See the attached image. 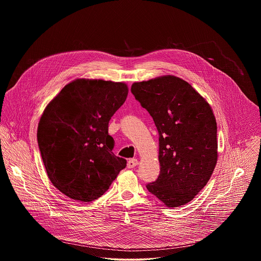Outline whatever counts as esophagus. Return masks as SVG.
Returning a JSON list of instances; mask_svg holds the SVG:
<instances>
[{
    "mask_svg": "<svg viewBox=\"0 0 261 261\" xmlns=\"http://www.w3.org/2000/svg\"><path fill=\"white\" fill-rule=\"evenodd\" d=\"M138 164V160L137 159H130L127 162V167L128 168H134Z\"/></svg>",
    "mask_w": 261,
    "mask_h": 261,
    "instance_id": "obj_1",
    "label": "esophagus"
}]
</instances>
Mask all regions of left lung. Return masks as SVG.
Listing matches in <instances>:
<instances>
[{
  "label": "left lung",
  "instance_id": "1",
  "mask_svg": "<svg viewBox=\"0 0 261 261\" xmlns=\"http://www.w3.org/2000/svg\"><path fill=\"white\" fill-rule=\"evenodd\" d=\"M131 92L160 135L161 172L146 187L168 207L186 204L206 185L217 162V126L211 106L172 75L134 83Z\"/></svg>",
  "mask_w": 261,
  "mask_h": 261
}]
</instances>
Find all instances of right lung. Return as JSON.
Returning a JSON list of instances; mask_svg holds the SVG:
<instances>
[{
	"label": "right lung",
	"instance_id": "1",
	"mask_svg": "<svg viewBox=\"0 0 261 261\" xmlns=\"http://www.w3.org/2000/svg\"><path fill=\"white\" fill-rule=\"evenodd\" d=\"M127 95L121 82L77 79L45 109L38 146L50 182L68 198L99 199L126 167V160L112 152L109 122Z\"/></svg>",
	"mask_w": 261,
	"mask_h": 261
}]
</instances>
